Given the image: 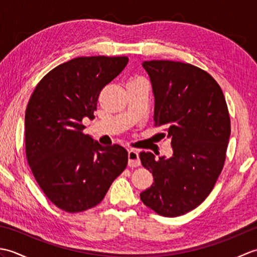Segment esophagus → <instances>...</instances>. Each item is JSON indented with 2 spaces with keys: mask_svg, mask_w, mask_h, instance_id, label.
Here are the masks:
<instances>
[{
  "mask_svg": "<svg viewBox=\"0 0 257 257\" xmlns=\"http://www.w3.org/2000/svg\"><path fill=\"white\" fill-rule=\"evenodd\" d=\"M140 159H139V156H138V152L136 150H129L128 152V166L129 167H139L140 166Z\"/></svg>",
  "mask_w": 257,
  "mask_h": 257,
  "instance_id": "esophagus-1",
  "label": "esophagus"
}]
</instances>
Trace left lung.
<instances>
[{"mask_svg":"<svg viewBox=\"0 0 257 257\" xmlns=\"http://www.w3.org/2000/svg\"><path fill=\"white\" fill-rule=\"evenodd\" d=\"M155 95V125L171 139L173 155L140 152L154 183L140 193L144 203L163 216L183 215L203 202L224 166L231 120L224 95L212 76L193 65L149 61Z\"/></svg>","mask_w":257,"mask_h":257,"instance_id":"obj_1","label":"left lung"}]
</instances>
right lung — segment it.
<instances>
[{"label":"right lung","mask_w":257,"mask_h":257,"mask_svg":"<svg viewBox=\"0 0 257 257\" xmlns=\"http://www.w3.org/2000/svg\"><path fill=\"white\" fill-rule=\"evenodd\" d=\"M128 57H77L58 65L35 87L25 112L27 162L43 192L69 213L99 204L128 163L123 147H103L83 134L101 89Z\"/></svg>","instance_id":"add662e5"}]
</instances>
